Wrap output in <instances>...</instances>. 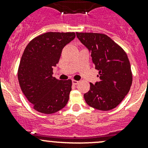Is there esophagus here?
Returning <instances> with one entry per match:
<instances>
[{
  "label": "esophagus",
  "instance_id": "obj_1",
  "mask_svg": "<svg viewBox=\"0 0 148 148\" xmlns=\"http://www.w3.org/2000/svg\"><path fill=\"white\" fill-rule=\"evenodd\" d=\"M78 83H79V82L77 81V80H74V79L72 80V84L74 85H77Z\"/></svg>",
  "mask_w": 148,
  "mask_h": 148
}]
</instances>
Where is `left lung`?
<instances>
[{
  "instance_id": "left-lung-1",
  "label": "left lung",
  "mask_w": 148,
  "mask_h": 148,
  "mask_svg": "<svg viewBox=\"0 0 148 148\" xmlns=\"http://www.w3.org/2000/svg\"><path fill=\"white\" fill-rule=\"evenodd\" d=\"M77 36L91 53L99 82L90 83L84 95L86 104L102 111L115 108L129 92L132 82L127 53L112 39L103 34L78 33Z\"/></svg>"
}]
</instances>
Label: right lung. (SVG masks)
I'll return each instance as SVG.
<instances>
[{"instance_id":"right-lung-1","label":"right lung","mask_w":148,"mask_h":148,"mask_svg":"<svg viewBox=\"0 0 148 148\" xmlns=\"http://www.w3.org/2000/svg\"><path fill=\"white\" fill-rule=\"evenodd\" d=\"M74 32H48L38 36L26 46L19 64L18 79L22 92L44 114H52L67 104L71 80H59L52 76L64 47L74 39Z\"/></svg>"}]
</instances>
